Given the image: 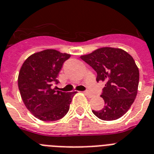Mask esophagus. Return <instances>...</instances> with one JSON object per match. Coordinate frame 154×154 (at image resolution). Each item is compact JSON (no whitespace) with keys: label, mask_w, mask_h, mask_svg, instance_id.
Instances as JSON below:
<instances>
[{"label":"esophagus","mask_w":154,"mask_h":154,"mask_svg":"<svg viewBox=\"0 0 154 154\" xmlns=\"http://www.w3.org/2000/svg\"><path fill=\"white\" fill-rule=\"evenodd\" d=\"M84 94L85 95H86L88 97H94V95H93L91 93H89V91H84Z\"/></svg>","instance_id":"1"}]
</instances>
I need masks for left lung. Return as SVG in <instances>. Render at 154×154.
Returning <instances> with one entry per match:
<instances>
[{
    "label": "left lung",
    "instance_id": "1",
    "mask_svg": "<svg viewBox=\"0 0 154 154\" xmlns=\"http://www.w3.org/2000/svg\"><path fill=\"white\" fill-rule=\"evenodd\" d=\"M97 72V82H105L102 109L93 112L103 121L122 117L137 94L139 69L131 55L122 49L103 47L81 57Z\"/></svg>",
    "mask_w": 154,
    "mask_h": 154
}]
</instances>
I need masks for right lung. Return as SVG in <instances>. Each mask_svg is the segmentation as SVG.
Segmentation results:
<instances>
[{
  "mask_svg": "<svg viewBox=\"0 0 154 154\" xmlns=\"http://www.w3.org/2000/svg\"><path fill=\"white\" fill-rule=\"evenodd\" d=\"M70 54L55 49L33 53L25 60L18 76L20 96L29 111L39 120L53 122L65 117L77 92L56 90L57 76Z\"/></svg>",
  "mask_w": 154,
  "mask_h": 154,
  "instance_id": "right-lung-1",
  "label": "right lung"
}]
</instances>
